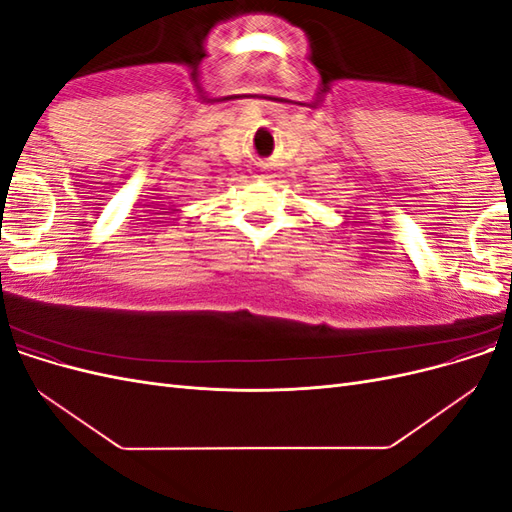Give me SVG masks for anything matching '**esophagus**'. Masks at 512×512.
<instances>
[{
  "instance_id": "obj_1",
  "label": "esophagus",
  "mask_w": 512,
  "mask_h": 512,
  "mask_svg": "<svg viewBox=\"0 0 512 512\" xmlns=\"http://www.w3.org/2000/svg\"><path fill=\"white\" fill-rule=\"evenodd\" d=\"M256 179H271V173H267V170H260V173H256Z\"/></svg>"
}]
</instances>
